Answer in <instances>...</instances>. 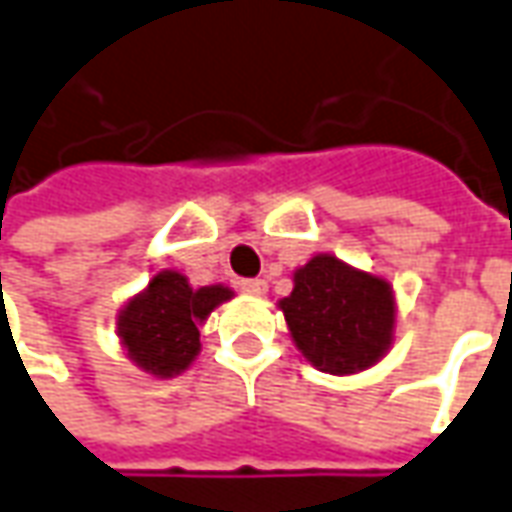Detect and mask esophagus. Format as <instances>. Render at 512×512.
I'll return each mask as SVG.
<instances>
[{"label": "esophagus", "mask_w": 512, "mask_h": 512, "mask_svg": "<svg viewBox=\"0 0 512 512\" xmlns=\"http://www.w3.org/2000/svg\"><path fill=\"white\" fill-rule=\"evenodd\" d=\"M238 288L249 296H266L268 293V285L266 280H241L238 282Z\"/></svg>", "instance_id": "34e87169"}]
</instances>
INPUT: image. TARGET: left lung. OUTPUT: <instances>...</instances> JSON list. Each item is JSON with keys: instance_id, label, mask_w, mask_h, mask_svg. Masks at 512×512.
<instances>
[{"instance_id": "1", "label": "left lung", "mask_w": 512, "mask_h": 512, "mask_svg": "<svg viewBox=\"0 0 512 512\" xmlns=\"http://www.w3.org/2000/svg\"><path fill=\"white\" fill-rule=\"evenodd\" d=\"M277 307L307 363L335 377L377 366L396 338L391 282L324 252L293 271L291 296Z\"/></svg>"}]
</instances>
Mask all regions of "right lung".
Listing matches in <instances>:
<instances>
[{"label": "right lung", "instance_id": "1", "mask_svg": "<svg viewBox=\"0 0 512 512\" xmlns=\"http://www.w3.org/2000/svg\"><path fill=\"white\" fill-rule=\"evenodd\" d=\"M232 296L230 285L194 288L180 271L160 268L116 316L121 349L144 374L171 380L191 368L202 349L199 327Z\"/></svg>", "mask_w": 512, "mask_h": 512}]
</instances>
